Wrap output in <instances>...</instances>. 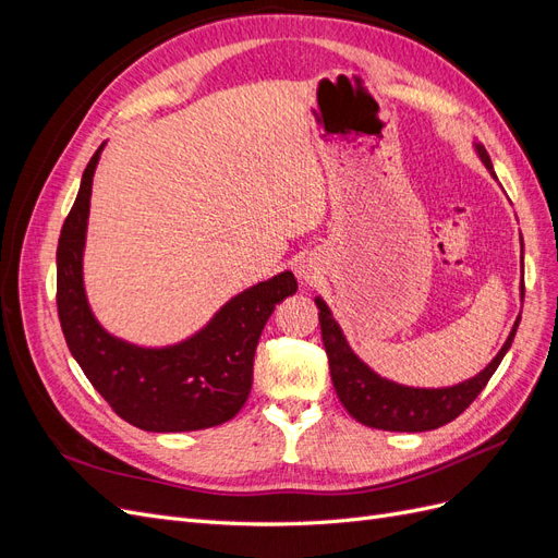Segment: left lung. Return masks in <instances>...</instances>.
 <instances>
[{
	"mask_svg": "<svg viewBox=\"0 0 558 558\" xmlns=\"http://www.w3.org/2000/svg\"><path fill=\"white\" fill-rule=\"evenodd\" d=\"M477 154L486 165V170L494 172L492 158H488L486 148L482 144H477ZM521 295H523V286H521ZM314 302L318 307L320 337H324V347L328 353L330 377L335 384L337 398L342 400L347 412L356 421H361L363 426L379 428V430H396V433L433 430L449 424V421H453L459 414H463L472 404V400L482 393V388L488 384V379L494 377L502 356L512 347V340L521 320L517 318L508 342L502 344L498 356L488 363L477 377L449 388H412V386H400L396 381L381 379L365 363H361L356 353L349 349L344 335L340 326L335 324L326 302L320 298H316Z\"/></svg>",
	"mask_w": 558,
	"mask_h": 558,
	"instance_id": "1",
	"label": "left lung"
}]
</instances>
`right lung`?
I'll return each mask as SVG.
<instances>
[{
    "label": "right lung",
    "instance_id": "obj_1",
    "mask_svg": "<svg viewBox=\"0 0 558 558\" xmlns=\"http://www.w3.org/2000/svg\"><path fill=\"white\" fill-rule=\"evenodd\" d=\"M102 146L83 172L58 242L56 298L66 347L97 393L128 424L150 433L221 426L246 402L260 332L277 302L298 291V281L293 272H281L251 286L232 298L205 330L170 349H142L116 340L90 314L81 277L93 174Z\"/></svg>",
    "mask_w": 558,
    "mask_h": 558
}]
</instances>
